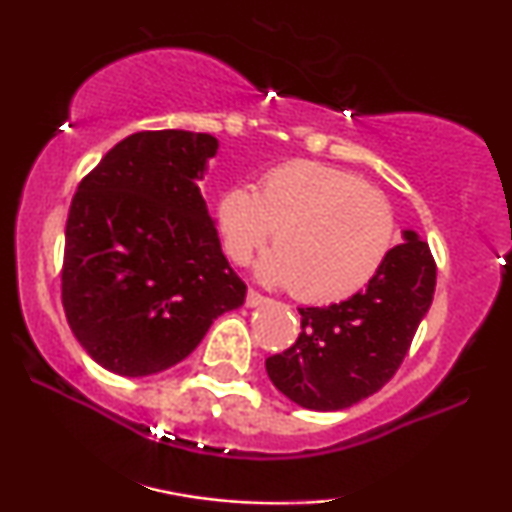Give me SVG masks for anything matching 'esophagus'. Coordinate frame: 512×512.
<instances>
[{
	"instance_id": "34e87169",
	"label": "esophagus",
	"mask_w": 512,
	"mask_h": 512,
	"mask_svg": "<svg viewBox=\"0 0 512 512\" xmlns=\"http://www.w3.org/2000/svg\"><path fill=\"white\" fill-rule=\"evenodd\" d=\"M268 303V298L263 296V293H258L254 289L247 291V307H258V305H265Z\"/></svg>"
}]
</instances>
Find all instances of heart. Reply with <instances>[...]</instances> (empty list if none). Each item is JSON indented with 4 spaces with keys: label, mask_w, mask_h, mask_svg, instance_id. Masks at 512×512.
Masks as SVG:
<instances>
[{
    "label": "heart",
    "mask_w": 512,
    "mask_h": 512,
    "mask_svg": "<svg viewBox=\"0 0 512 512\" xmlns=\"http://www.w3.org/2000/svg\"><path fill=\"white\" fill-rule=\"evenodd\" d=\"M216 228L237 265L275 237L261 277L291 286L293 296L312 305L342 303L366 289L396 244L394 209L377 188L310 160L263 174L258 191L226 188L216 200Z\"/></svg>",
    "instance_id": "heart-1"
}]
</instances>
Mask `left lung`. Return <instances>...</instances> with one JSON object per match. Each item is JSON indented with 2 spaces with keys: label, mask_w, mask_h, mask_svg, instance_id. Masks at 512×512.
Returning a JSON list of instances; mask_svg holds the SVG:
<instances>
[{
  "label": "left lung",
  "mask_w": 512,
  "mask_h": 512,
  "mask_svg": "<svg viewBox=\"0 0 512 512\" xmlns=\"http://www.w3.org/2000/svg\"><path fill=\"white\" fill-rule=\"evenodd\" d=\"M433 291L429 244L405 230L366 289L328 307H298V340L265 359L268 377L307 410H342L373 396L401 368Z\"/></svg>",
  "instance_id": "obj_1"
}]
</instances>
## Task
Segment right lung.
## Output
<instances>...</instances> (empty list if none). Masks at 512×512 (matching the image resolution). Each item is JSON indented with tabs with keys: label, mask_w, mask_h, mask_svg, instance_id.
Wrapping results in <instances>:
<instances>
[{
	"label": "right lung",
	"mask_w": 512,
	"mask_h": 512,
	"mask_svg": "<svg viewBox=\"0 0 512 512\" xmlns=\"http://www.w3.org/2000/svg\"><path fill=\"white\" fill-rule=\"evenodd\" d=\"M219 142L144 130L107 151L69 207L62 307L81 347L125 377L186 359L247 284L221 251L198 181Z\"/></svg>",
	"instance_id": "obj_1"
}]
</instances>
